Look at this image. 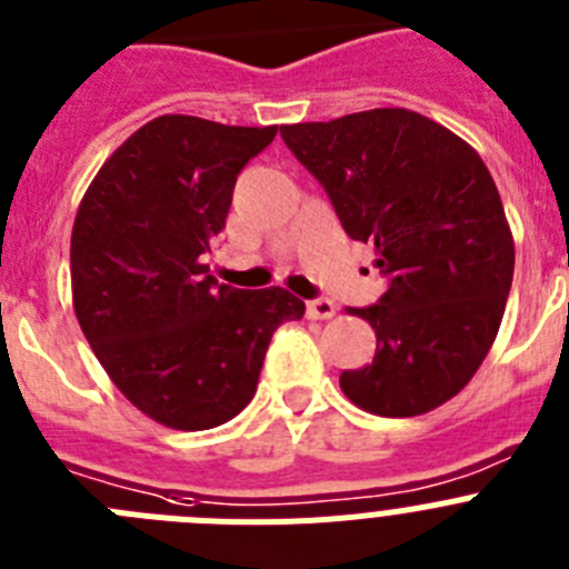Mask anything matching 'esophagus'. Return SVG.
I'll list each match as a JSON object with an SVG mask.
<instances>
[{
	"label": "esophagus",
	"instance_id": "34e87169",
	"mask_svg": "<svg viewBox=\"0 0 569 569\" xmlns=\"http://www.w3.org/2000/svg\"><path fill=\"white\" fill-rule=\"evenodd\" d=\"M336 305L330 299H313L308 301V316L310 319H333Z\"/></svg>",
	"mask_w": 569,
	"mask_h": 569
}]
</instances>
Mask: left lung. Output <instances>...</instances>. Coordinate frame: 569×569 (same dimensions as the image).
<instances>
[{
    "label": "left lung",
    "mask_w": 569,
    "mask_h": 569,
    "mask_svg": "<svg viewBox=\"0 0 569 569\" xmlns=\"http://www.w3.org/2000/svg\"><path fill=\"white\" fill-rule=\"evenodd\" d=\"M281 139L333 202L350 239L373 241L387 290L350 310L376 330V356L345 370L353 405L387 419L453 399L499 333L516 248L481 156L405 108L284 124Z\"/></svg>",
    "instance_id": "8db88e82"
}]
</instances>
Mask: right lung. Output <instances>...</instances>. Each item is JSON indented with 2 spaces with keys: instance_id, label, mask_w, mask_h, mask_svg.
<instances>
[{
  "instance_id": "add662e5",
  "label": "right lung",
  "mask_w": 569,
  "mask_h": 569,
  "mask_svg": "<svg viewBox=\"0 0 569 569\" xmlns=\"http://www.w3.org/2000/svg\"><path fill=\"white\" fill-rule=\"evenodd\" d=\"M276 130L159 116L113 150L77 210L79 328L124 399L173 430L239 416L276 328L305 316L284 288L236 290L204 264L236 176Z\"/></svg>"
}]
</instances>
